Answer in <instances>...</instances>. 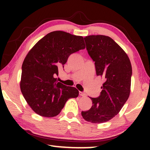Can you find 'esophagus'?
I'll return each mask as SVG.
<instances>
[{"instance_id": "1", "label": "esophagus", "mask_w": 150, "mask_h": 150, "mask_svg": "<svg viewBox=\"0 0 150 150\" xmlns=\"http://www.w3.org/2000/svg\"><path fill=\"white\" fill-rule=\"evenodd\" d=\"M79 95L80 96H86V94L85 93H83V92H79Z\"/></svg>"}]
</instances>
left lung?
<instances>
[{"label":"left lung","mask_w":150,"mask_h":150,"mask_svg":"<svg viewBox=\"0 0 150 150\" xmlns=\"http://www.w3.org/2000/svg\"><path fill=\"white\" fill-rule=\"evenodd\" d=\"M86 48L95 62L96 75L105 79L100 96L91 98L93 105L81 112L91 123H103L118 115L130 93L132 74L130 59L111 38L91 35L84 38Z\"/></svg>","instance_id":"1"}]
</instances>
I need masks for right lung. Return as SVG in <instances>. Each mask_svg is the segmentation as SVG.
I'll list each match as a JSON object with an SVG mask.
<instances>
[{
	"instance_id": "1",
	"label": "right lung",
	"mask_w": 150,
	"mask_h": 150,
	"mask_svg": "<svg viewBox=\"0 0 150 150\" xmlns=\"http://www.w3.org/2000/svg\"><path fill=\"white\" fill-rule=\"evenodd\" d=\"M85 48L83 38L63 31L52 32L34 45L22 66L20 90L35 113L44 117L59 115L77 88L58 82V70L71 54Z\"/></svg>"
}]
</instances>
